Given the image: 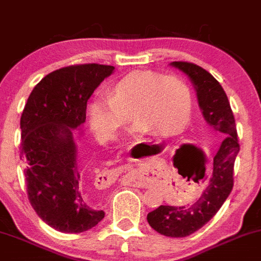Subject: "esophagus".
<instances>
[{
	"instance_id": "esophagus-1",
	"label": "esophagus",
	"mask_w": 261,
	"mask_h": 261,
	"mask_svg": "<svg viewBox=\"0 0 261 261\" xmlns=\"http://www.w3.org/2000/svg\"><path fill=\"white\" fill-rule=\"evenodd\" d=\"M117 174H118V172H114V173H113V174H108V177H112V176H117Z\"/></svg>"
}]
</instances>
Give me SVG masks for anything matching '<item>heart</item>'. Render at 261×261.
<instances>
[{
	"instance_id": "obj_1",
	"label": "heart",
	"mask_w": 261,
	"mask_h": 261,
	"mask_svg": "<svg viewBox=\"0 0 261 261\" xmlns=\"http://www.w3.org/2000/svg\"><path fill=\"white\" fill-rule=\"evenodd\" d=\"M191 108L190 88L179 76L133 71L113 85L109 98L98 96L90 101L88 118L101 141L115 138L130 122V115L138 133L170 137L184 129Z\"/></svg>"
}]
</instances>
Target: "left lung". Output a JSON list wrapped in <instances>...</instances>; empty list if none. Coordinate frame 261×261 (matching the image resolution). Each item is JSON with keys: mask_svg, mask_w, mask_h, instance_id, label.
I'll return each mask as SVG.
<instances>
[{"mask_svg": "<svg viewBox=\"0 0 261 261\" xmlns=\"http://www.w3.org/2000/svg\"><path fill=\"white\" fill-rule=\"evenodd\" d=\"M172 65L189 75L197 91L198 106L206 122L225 137L214 157L210 181L200 198L189 206L161 205L147 215L150 227L161 235L186 238L207 224L229 197L233 186V165L240 146L230 101L220 83L196 64L173 61Z\"/></svg>", "mask_w": 261, "mask_h": 261, "instance_id": "obj_1", "label": "left lung"}]
</instances>
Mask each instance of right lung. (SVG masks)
I'll return each mask as SVG.
<instances>
[{
  "instance_id": "obj_1",
  "label": "right lung",
  "mask_w": 261,
  "mask_h": 261,
  "mask_svg": "<svg viewBox=\"0 0 261 261\" xmlns=\"http://www.w3.org/2000/svg\"><path fill=\"white\" fill-rule=\"evenodd\" d=\"M114 66L70 65L47 74L31 91L21 115V157L29 201L42 221L61 232L90 230L104 219L85 191L71 129Z\"/></svg>"
}]
</instances>
